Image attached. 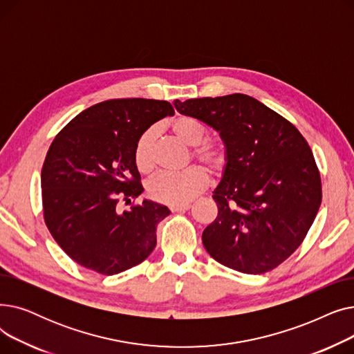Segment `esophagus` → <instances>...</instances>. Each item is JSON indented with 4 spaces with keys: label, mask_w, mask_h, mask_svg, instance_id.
<instances>
[{
    "label": "esophagus",
    "mask_w": 354,
    "mask_h": 354,
    "mask_svg": "<svg viewBox=\"0 0 354 354\" xmlns=\"http://www.w3.org/2000/svg\"><path fill=\"white\" fill-rule=\"evenodd\" d=\"M191 208L189 203H182V205H171L169 209L172 212H182V211H188Z\"/></svg>",
    "instance_id": "esophagus-1"
}]
</instances>
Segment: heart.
<instances>
[{
	"label": "heart",
	"instance_id": "b5f03b06",
	"mask_svg": "<svg viewBox=\"0 0 354 354\" xmlns=\"http://www.w3.org/2000/svg\"><path fill=\"white\" fill-rule=\"evenodd\" d=\"M174 135L185 145L192 146V156L205 163L211 169H219L225 162V149L219 142L207 139L208 129L201 120L192 116H179L171 123ZM155 140L156 130L146 129L139 136L133 159L138 171L149 174L155 165ZM208 174L203 167L194 165L180 172H160L149 179L146 185L147 195L152 199L169 203V205H182L194 199L199 192L208 187Z\"/></svg>",
	"mask_w": 354,
	"mask_h": 354
}]
</instances>
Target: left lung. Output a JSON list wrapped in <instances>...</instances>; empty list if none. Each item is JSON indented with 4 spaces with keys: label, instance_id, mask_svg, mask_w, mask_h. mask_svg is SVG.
Masks as SVG:
<instances>
[{
    "label": "left lung",
    "instance_id": "obj_1",
    "mask_svg": "<svg viewBox=\"0 0 354 354\" xmlns=\"http://www.w3.org/2000/svg\"><path fill=\"white\" fill-rule=\"evenodd\" d=\"M225 145L218 216L202 232L208 254L245 274L274 270L306 238L322 203V179L307 140L287 119L235 93L174 102Z\"/></svg>",
    "mask_w": 354,
    "mask_h": 354
}]
</instances>
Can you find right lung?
<instances>
[{
  "label": "right lung",
  "instance_id": "obj_1",
  "mask_svg": "<svg viewBox=\"0 0 354 354\" xmlns=\"http://www.w3.org/2000/svg\"><path fill=\"white\" fill-rule=\"evenodd\" d=\"M174 113L165 100H106L83 110L54 138L41 169L44 221L77 264L113 275L155 250L156 227L171 211L143 199L120 212L118 203L143 192L133 159L139 136Z\"/></svg>",
  "mask_w": 354,
  "mask_h": 354
}]
</instances>
